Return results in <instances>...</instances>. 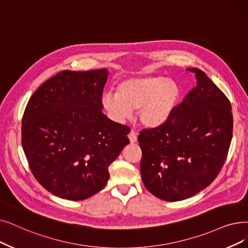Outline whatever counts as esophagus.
Listing matches in <instances>:
<instances>
[{
  "instance_id": "34e87169",
  "label": "esophagus",
  "mask_w": 248,
  "mask_h": 248,
  "mask_svg": "<svg viewBox=\"0 0 248 248\" xmlns=\"http://www.w3.org/2000/svg\"><path fill=\"white\" fill-rule=\"evenodd\" d=\"M128 139H130V142H131L132 144H134V143L137 142L138 136H137V134H136L135 131H131V133L128 134Z\"/></svg>"
}]
</instances>
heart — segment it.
<instances>
[{"label": "heart", "instance_id": "heart-1", "mask_svg": "<svg viewBox=\"0 0 248 248\" xmlns=\"http://www.w3.org/2000/svg\"><path fill=\"white\" fill-rule=\"evenodd\" d=\"M180 97L176 81L160 75L126 78L118 83L116 93L102 95L103 108L115 122H124L137 109L142 125L155 128L164 124L175 110Z\"/></svg>", "mask_w": 248, "mask_h": 248}]
</instances>
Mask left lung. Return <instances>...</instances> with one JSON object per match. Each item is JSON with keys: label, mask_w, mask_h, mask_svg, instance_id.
<instances>
[{"label": "left lung", "mask_w": 248, "mask_h": 248, "mask_svg": "<svg viewBox=\"0 0 248 248\" xmlns=\"http://www.w3.org/2000/svg\"><path fill=\"white\" fill-rule=\"evenodd\" d=\"M197 86L169 120L140 133L141 176L146 188L167 202L188 199L210 186L230 147L233 115L226 95L200 69Z\"/></svg>", "instance_id": "obj_1"}]
</instances>
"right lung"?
<instances>
[{
    "mask_svg": "<svg viewBox=\"0 0 248 248\" xmlns=\"http://www.w3.org/2000/svg\"><path fill=\"white\" fill-rule=\"evenodd\" d=\"M106 69L62 71L32 94L22 118V147L32 174L59 198L100 191L108 166L130 144V127L102 113Z\"/></svg>",
    "mask_w": 248,
    "mask_h": 248,
    "instance_id": "right-lung-1",
    "label": "right lung"
}]
</instances>
